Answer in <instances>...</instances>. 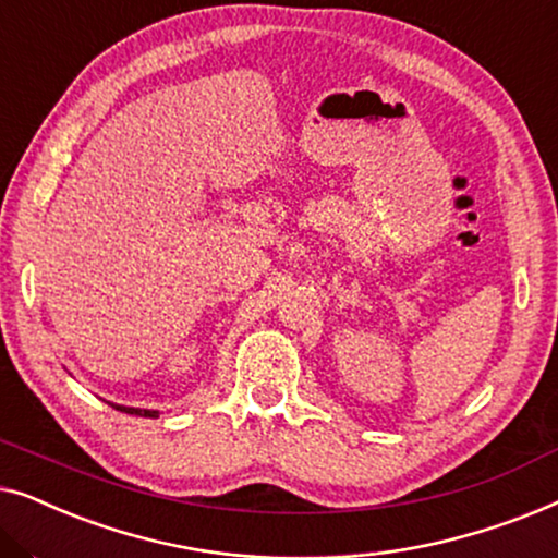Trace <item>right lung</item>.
Segmentation results:
<instances>
[{"label": "right lung", "instance_id": "add662e5", "mask_svg": "<svg viewBox=\"0 0 558 558\" xmlns=\"http://www.w3.org/2000/svg\"><path fill=\"white\" fill-rule=\"evenodd\" d=\"M113 409L117 411H124V414H136V416H149V418H155L157 416V411H149V409H129V407H117V403H111Z\"/></svg>", "mask_w": 558, "mask_h": 558}]
</instances>
